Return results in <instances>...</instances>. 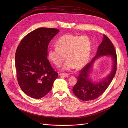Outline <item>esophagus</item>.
I'll return each instance as SVG.
<instances>
[{"instance_id": "esophagus-1", "label": "esophagus", "mask_w": 128, "mask_h": 128, "mask_svg": "<svg viewBox=\"0 0 128 128\" xmlns=\"http://www.w3.org/2000/svg\"><path fill=\"white\" fill-rule=\"evenodd\" d=\"M60 76L61 77H64V78H68L69 75L66 74H60Z\"/></svg>"}]
</instances>
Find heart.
<instances>
[{
    "mask_svg": "<svg viewBox=\"0 0 128 128\" xmlns=\"http://www.w3.org/2000/svg\"><path fill=\"white\" fill-rule=\"evenodd\" d=\"M56 46L48 52V58L57 66H60L66 55L68 59L63 66L65 70L76 67L80 69L88 62L92 47V42L86 35L65 34L56 42Z\"/></svg>",
    "mask_w": 128,
    "mask_h": 128,
    "instance_id": "heart-1",
    "label": "heart"
}]
</instances>
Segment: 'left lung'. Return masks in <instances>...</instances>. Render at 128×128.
I'll use <instances>...</instances> for the list:
<instances>
[{
	"mask_svg": "<svg viewBox=\"0 0 128 128\" xmlns=\"http://www.w3.org/2000/svg\"><path fill=\"white\" fill-rule=\"evenodd\" d=\"M110 56L113 61L111 74L99 82H92L89 76L93 63L99 57ZM117 68V56L112 42L105 35H103L102 42L98 46L94 58L80 71L78 82L72 88L74 94L82 101H90L100 96L107 89L115 76Z\"/></svg>",
	"mask_w": 128,
	"mask_h": 128,
	"instance_id": "obj_1",
	"label": "left lung"
}]
</instances>
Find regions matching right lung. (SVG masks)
Returning a JSON list of instances; mask_svg holds the SVG:
<instances>
[{"instance_id": "obj_1", "label": "right lung", "mask_w": 128, "mask_h": 128, "mask_svg": "<svg viewBox=\"0 0 128 128\" xmlns=\"http://www.w3.org/2000/svg\"><path fill=\"white\" fill-rule=\"evenodd\" d=\"M59 30L39 28L26 35L18 46L15 57L16 78L23 92L40 99L52 90L58 76L47 59L48 47Z\"/></svg>"}]
</instances>
